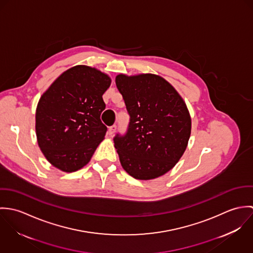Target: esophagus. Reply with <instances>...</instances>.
<instances>
[{
  "label": "esophagus",
  "mask_w": 253,
  "mask_h": 253,
  "mask_svg": "<svg viewBox=\"0 0 253 253\" xmlns=\"http://www.w3.org/2000/svg\"><path fill=\"white\" fill-rule=\"evenodd\" d=\"M116 129H117V126L116 125H114V126H110L108 129V134L111 136V135H113L114 133H115V131H116Z\"/></svg>",
  "instance_id": "esophagus-1"
}]
</instances>
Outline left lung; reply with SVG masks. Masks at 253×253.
Returning a JSON list of instances; mask_svg holds the SVG:
<instances>
[{
	"label": "left lung",
	"instance_id": "8db88e82",
	"mask_svg": "<svg viewBox=\"0 0 253 253\" xmlns=\"http://www.w3.org/2000/svg\"><path fill=\"white\" fill-rule=\"evenodd\" d=\"M116 85L130 116L126 135L114 138L121 165L135 179L158 178L173 169L187 148L192 126L187 105L155 74H120Z\"/></svg>",
	"mask_w": 253,
	"mask_h": 253
}]
</instances>
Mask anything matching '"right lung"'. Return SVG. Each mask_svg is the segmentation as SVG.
<instances>
[{"mask_svg":"<svg viewBox=\"0 0 253 253\" xmlns=\"http://www.w3.org/2000/svg\"><path fill=\"white\" fill-rule=\"evenodd\" d=\"M110 84L107 74L77 65L42 93L36 109L37 141L54 168L74 172L88 164L106 134L100 115Z\"/></svg>","mask_w":253,"mask_h":253,"instance_id":"add662e5","label":"right lung"}]
</instances>
